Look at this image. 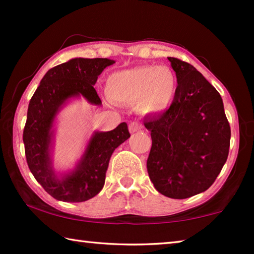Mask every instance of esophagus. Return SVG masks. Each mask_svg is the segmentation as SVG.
Wrapping results in <instances>:
<instances>
[{"label":"esophagus","mask_w":254,"mask_h":254,"mask_svg":"<svg viewBox=\"0 0 254 254\" xmlns=\"http://www.w3.org/2000/svg\"><path fill=\"white\" fill-rule=\"evenodd\" d=\"M141 128H142V126H141V124L137 123V122H131L130 126H128V130H130L131 133L141 131Z\"/></svg>","instance_id":"obj_1"}]
</instances>
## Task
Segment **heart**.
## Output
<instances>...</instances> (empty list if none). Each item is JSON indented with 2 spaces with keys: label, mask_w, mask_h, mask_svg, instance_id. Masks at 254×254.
<instances>
[{
  "label": "heart",
  "mask_w": 254,
  "mask_h": 254,
  "mask_svg": "<svg viewBox=\"0 0 254 254\" xmlns=\"http://www.w3.org/2000/svg\"><path fill=\"white\" fill-rule=\"evenodd\" d=\"M177 77L167 66H139L115 71L106 79L105 91L111 101L134 104L144 113L168 107L177 93Z\"/></svg>",
  "instance_id": "obj_1"
}]
</instances>
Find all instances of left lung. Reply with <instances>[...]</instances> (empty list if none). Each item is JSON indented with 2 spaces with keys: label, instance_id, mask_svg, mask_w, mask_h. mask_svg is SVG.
<instances>
[{
  "label": "left lung",
  "instance_id": "1",
  "mask_svg": "<svg viewBox=\"0 0 254 254\" xmlns=\"http://www.w3.org/2000/svg\"><path fill=\"white\" fill-rule=\"evenodd\" d=\"M177 93L169 109L144 120L152 145L147 168L160 194L184 199L212 186L229 156L231 128L223 101L194 66L168 57Z\"/></svg>",
  "mask_w": 254,
  "mask_h": 254
}]
</instances>
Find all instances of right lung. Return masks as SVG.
Wrapping results in <instances>:
<instances>
[{"mask_svg": "<svg viewBox=\"0 0 254 254\" xmlns=\"http://www.w3.org/2000/svg\"><path fill=\"white\" fill-rule=\"evenodd\" d=\"M114 63L107 58H75L60 64L47 71L30 100L23 130L25 158L33 177L57 200L80 203L96 196L104 186L112 153L130 137L126 122L109 132H95L72 173L58 179L51 168V127L60 106L79 95L101 105L94 85L101 72Z\"/></svg>", "mask_w": 254, "mask_h": 254, "instance_id": "right-lung-1", "label": "right lung"}]
</instances>
